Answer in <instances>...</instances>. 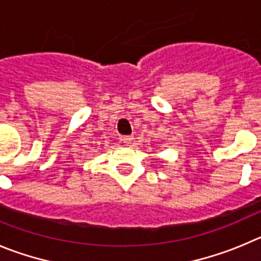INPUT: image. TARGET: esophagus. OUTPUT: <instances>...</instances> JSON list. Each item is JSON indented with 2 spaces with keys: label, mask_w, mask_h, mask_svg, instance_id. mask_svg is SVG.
<instances>
[{
  "label": "esophagus",
  "mask_w": 261,
  "mask_h": 261,
  "mask_svg": "<svg viewBox=\"0 0 261 261\" xmlns=\"http://www.w3.org/2000/svg\"><path fill=\"white\" fill-rule=\"evenodd\" d=\"M133 136L131 135H126V136H121V140H122L123 143H125L126 145H128V144H131V142H133Z\"/></svg>",
  "instance_id": "obj_1"
}]
</instances>
